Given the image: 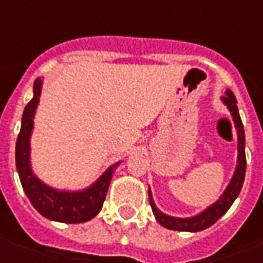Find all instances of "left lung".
Masks as SVG:
<instances>
[{"mask_svg":"<svg viewBox=\"0 0 263 263\" xmlns=\"http://www.w3.org/2000/svg\"><path fill=\"white\" fill-rule=\"evenodd\" d=\"M221 101L228 108L231 118H233V123H234V127H236V132H237V165H236V170H234V174L231 177L228 186L226 187V190L222 192V195L218 197V200H215L212 205H209L202 212H199L193 217H171L168 214H164L155 205L151 187H149V203H151V208H152V212H154L158 222L162 227L168 228V230L196 233V231H202L205 228L211 227L227 212L230 206L234 203V200L240 195V190H241L243 181H245V174H246L245 128H243V123H241V118H240V114H238L237 101H236L234 93L230 89H227L226 95L221 96Z\"/></svg>","mask_w":263,"mask_h":263,"instance_id":"obj_1","label":"left lung"}]
</instances>
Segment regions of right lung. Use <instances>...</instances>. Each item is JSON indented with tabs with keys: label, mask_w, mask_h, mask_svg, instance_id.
<instances>
[{
	"label": "right lung",
	"mask_w": 263,
	"mask_h": 263,
	"mask_svg": "<svg viewBox=\"0 0 263 263\" xmlns=\"http://www.w3.org/2000/svg\"><path fill=\"white\" fill-rule=\"evenodd\" d=\"M44 80L37 77L33 83V98L26 105L22 117V128L15 143V167L20 177L26 196L36 211L51 221L79 224L86 222L99 214L105 200L106 192L116 168L121 164L118 161L109 165L102 176L89 187L82 190H61L45 184L32 170L30 162V137L35 127L36 108L42 92Z\"/></svg>",
	"instance_id": "obj_1"
}]
</instances>
